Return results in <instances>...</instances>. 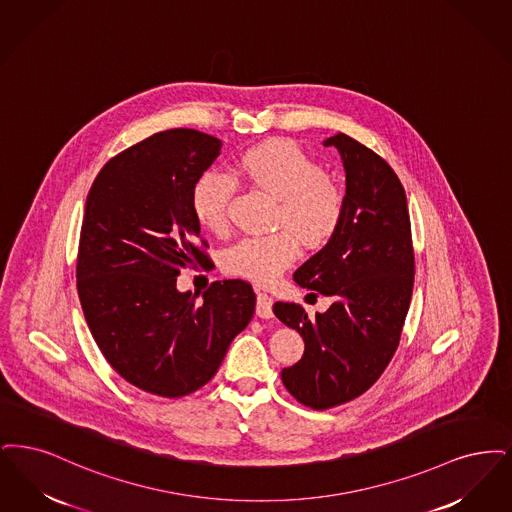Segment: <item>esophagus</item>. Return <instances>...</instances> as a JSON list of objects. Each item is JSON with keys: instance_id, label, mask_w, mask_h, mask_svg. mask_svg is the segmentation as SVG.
<instances>
[{"instance_id": "obj_1", "label": "esophagus", "mask_w": 512, "mask_h": 512, "mask_svg": "<svg viewBox=\"0 0 512 512\" xmlns=\"http://www.w3.org/2000/svg\"><path fill=\"white\" fill-rule=\"evenodd\" d=\"M256 315L262 317V319H271L273 317V298L266 294V292H258Z\"/></svg>"}]
</instances>
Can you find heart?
<instances>
[{
    "instance_id": "obj_1",
    "label": "heart",
    "mask_w": 512,
    "mask_h": 512,
    "mask_svg": "<svg viewBox=\"0 0 512 512\" xmlns=\"http://www.w3.org/2000/svg\"><path fill=\"white\" fill-rule=\"evenodd\" d=\"M233 174L277 197L275 223L266 235H248L223 254L227 273L267 285L298 258V237L308 246L325 245L344 216L342 187L298 145L285 139L250 147L233 162ZM233 183L220 172L202 174L191 195L200 225L220 233L227 227Z\"/></svg>"
}]
</instances>
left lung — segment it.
Listing matches in <instances>:
<instances>
[{"mask_svg":"<svg viewBox=\"0 0 512 512\" xmlns=\"http://www.w3.org/2000/svg\"><path fill=\"white\" fill-rule=\"evenodd\" d=\"M323 145L342 156L344 216L329 243L294 271V281L334 302L315 317L298 304H273L279 321L304 338V356L281 371V380L317 411L356 400L384 373L400 344L415 279L409 210L396 172L350 135Z\"/></svg>","mask_w":512,"mask_h":512,"instance_id":"1","label":"left lung"}]
</instances>
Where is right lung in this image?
I'll list each match as a JSON object with an SVG mask.
<instances>
[{
    "label": "right lung",
    "mask_w": 512,
    "mask_h": 512,
    "mask_svg": "<svg viewBox=\"0 0 512 512\" xmlns=\"http://www.w3.org/2000/svg\"><path fill=\"white\" fill-rule=\"evenodd\" d=\"M220 149L197 130L158 132L111 158L86 200L76 285L89 331L120 377L162 398L214 377L256 308L241 279L212 283L202 300L176 287L183 267L212 264L191 195Z\"/></svg>",
    "instance_id": "obj_1"
}]
</instances>
